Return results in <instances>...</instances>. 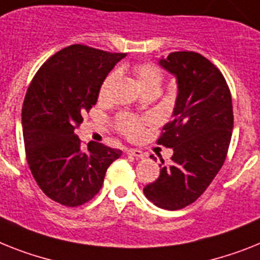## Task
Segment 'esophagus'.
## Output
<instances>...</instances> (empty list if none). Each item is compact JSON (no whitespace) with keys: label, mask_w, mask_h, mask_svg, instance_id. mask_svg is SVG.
Instances as JSON below:
<instances>
[{"label":"esophagus","mask_w":260,"mask_h":260,"mask_svg":"<svg viewBox=\"0 0 260 260\" xmlns=\"http://www.w3.org/2000/svg\"><path fill=\"white\" fill-rule=\"evenodd\" d=\"M126 154L136 157V158H144V157H145V154L139 149H126Z\"/></svg>","instance_id":"34e87169"}]
</instances>
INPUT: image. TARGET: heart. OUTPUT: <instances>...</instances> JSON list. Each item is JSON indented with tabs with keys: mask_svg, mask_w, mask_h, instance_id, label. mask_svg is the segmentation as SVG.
Wrapping results in <instances>:
<instances>
[{
	"mask_svg": "<svg viewBox=\"0 0 260 260\" xmlns=\"http://www.w3.org/2000/svg\"><path fill=\"white\" fill-rule=\"evenodd\" d=\"M135 75H136L137 83L140 86L141 91L147 88H160L161 83H162V73L161 70L152 63H140L135 67ZM116 78V74L112 73L107 76L106 80L103 82L102 87H100V98H106L108 93L111 84L113 83ZM117 129L123 135H125L129 139H136L143 134V121L140 119H137L135 116H128V115H121L119 116L116 121Z\"/></svg>",
	"mask_w": 260,
	"mask_h": 260,
	"instance_id": "b5f03b06",
	"label": "heart"
}]
</instances>
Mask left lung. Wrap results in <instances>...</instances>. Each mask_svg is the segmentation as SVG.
<instances>
[{"label":"left lung","instance_id":"8db88e82","mask_svg":"<svg viewBox=\"0 0 260 260\" xmlns=\"http://www.w3.org/2000/svg\"><path fill=\"white\" fill-rule=\"evenodd\" d=\"M158 64L177 80L172 121L157 143L173 149L172 162L144 187L156 206L178 210L193 204L222 168L233 134V103L221 71L198 52L176 51ZM156 160V158H154Z\"/></svg>","mask_w":260,"mask_h":260}]
</instances>
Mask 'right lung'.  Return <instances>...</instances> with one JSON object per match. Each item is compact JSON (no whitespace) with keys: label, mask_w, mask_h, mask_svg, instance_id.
I'll use <instances>...</instances> for the list:
<instances>
[{"label":"right lung","mask_w":260,"mask_h":260,"mask_svg":"<svg viewBox=\"0 0 260 260\" xmlns=\"http://www.w3.org/2000/svg\"><path fill=\"white\" fill-rule=\"evenodd\" d=\"M125 54L73 45L43 63L22 106L23 141L32 177L49 198L64 206L86 204L100 190L121 150L80 145L75 129L95 106L108 73Z\"/></svg>","instance_id":"1"}]
</instances>
